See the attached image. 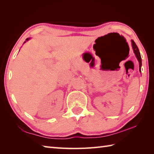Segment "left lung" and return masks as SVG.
I'll use <instances>...</instances> for the list:
<instances>
[{"instance_id":"left-lung-1","label":"left lung","mask_w":154,"mask_h":154,"mask_svg":"<svg viewBox=\"0 0 154 154\" xmlns=\"http://www.w3.org/2000/svg\"><path fill=\"white\" fill-rule=\"evenodd\" d=\"M126 42V41H125ZM125 43L126 45V47H127V53H126V57H128V54H129V51H130V49H129V47L127 43L125 42ZM132 49H133V52H134L135 56L136 57V59H137L138 61V63H139V72H141V66H142V64H141V57H140V52H139V50L138 49V47H136V45H132ZM131 61V60H130ZM132 62V61H131Z\"/></svg>"}]
</instances>
